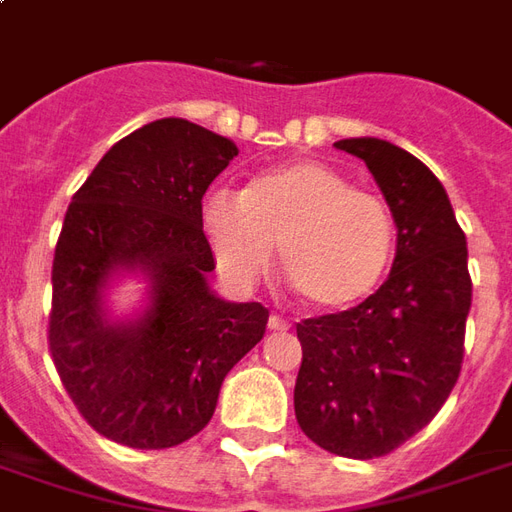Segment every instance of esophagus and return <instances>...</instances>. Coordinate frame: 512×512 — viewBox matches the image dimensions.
Returning a JSON list of instances; mask_svg holds the SVG:
<instances>
[{
  "label": "esophagus",
  "instance_id": "1",
  "mask_svg": "<svg viewBox=\"0 0 512 512\" xmlns=\"http://www.w3.org/2000/svg\"><path fill=\"white\" fill-rule=\"evenodd\" d=\"M268 329H271V332H288L290 323L285 321V318H279V315H271V318H268Z\"/></svg>",
  "mask_w": 512,
  "mask_h": 512
}]
</instances>
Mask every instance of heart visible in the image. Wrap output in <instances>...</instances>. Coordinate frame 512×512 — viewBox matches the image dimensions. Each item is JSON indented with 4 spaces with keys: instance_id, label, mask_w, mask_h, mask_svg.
<instances>
[{
    "instance_id": "b5f03b06",
    "label": "heart",
    "mask_w": 512,
    "mask_h": 512,
    "mask_svg": "<svg viewBox=\"0 0 512 512\" xmlns=\"http://www.w3.org/2000/svg\"><path fill=\"white\" fill-rule=\"evenodd\" d=\"M200 222L216 266L233 285H255L279 246L282 274L318 312L362 304L395 252V216L386 200L318 161L266 169L241 194L211 191Z\"/></svg>"
}]
</instances>
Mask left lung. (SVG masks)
<instances>
[{
    "mask_svg": "<svg viewBox=\"0 0 512 512\" xmlns=\"http://www.w3.org/2000/svg\"><path fill=\"white\" fill-rule=\"evenodd\" d=\"M397 224L389 279L351 310L296 323L299 428L343 458H381L439 414L461 376L472 277L466 235L439 178L384 139H340Z\"/></svg>",
    "mask_w": 512,
    "mask_h": 512,
    "instance_id": "obj_1",
    "label": "left lung"
}]
</instances>
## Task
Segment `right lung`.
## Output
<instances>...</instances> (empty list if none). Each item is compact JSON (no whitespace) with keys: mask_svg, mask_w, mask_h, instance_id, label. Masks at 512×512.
Masks as SVG:
<instances>
[{"mask_svg":"<svg viewBox=\"0 0 512 512\" xmlns=\"http://www.w3.org/2000/svg\"><path fill=\"white\" fill-rule=\"evenodd\" d=\"M238 147L164 117L106 153L73 194L51 266L49 351L73 406L106 439L164 450L213 417L224 376L266 334L268 310L230 304L205 277L202 194ZM115 267L154 279V307L112 327L97 290Z\"/></svg>","mask_w":512,"mask_h":512,"instance_id":"right-lung-1","label":"right lung"}]
</instances>
